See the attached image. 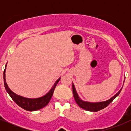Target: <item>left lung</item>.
<instances>
[{
	"instance_id": "8db88e82",
	"label": "left lung",
	"mask_w": 131,
	"mask_h": 131,
	"mask_svg": "<svg viewBox=\"0 0 131 131\" xmlns=\"http://www.w3.org/2000/svg\"><path fill=\"white\" fill-rule=\"evenodd\" d=\"M121 89L119 91V92L117 93L116 94H115L113 97H112V98L109 100H106L105 102H96V103H92V102H84L83 100H82L79 98V96L76 92V89H75L74 85L73 84V95H74V98L75 99V101H76V103L78 105V106L79 107H81V108L87 111H89V112H98V111L101 110L105 108V107L108 105L111 102H113V100L115 99L117 96L119 94V93L121 92Z\"/></svg>"
}]
</instances>
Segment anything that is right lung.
<instances>
[{
	"label": "right lung",
	"mask_w": 131,
	"mask_h": 131,
	"mask_svg": "<svg viewBox=\"0 0 131 131\" xmlns=\"http://www.w3.org/2000/svg\"><path fill=\"white\" fill-rule=\"evenodd\" d=\"M6 66H7V64H6ZM6 66L5 70H4V85H5V88L6 91L7 92V93L10 95V96L11 97V98L13 99V101L15 102L19 106H20L22 108L26 110L27 111L32 112V111H36L46 106V105L49 103L51 98H52V95H53L55 87L57 86V84L59 82L60 78H59V79L54 83V84L53 86H52V88H51V89L49 91V92L45 95L37 99L25 98V97H21V96L15 94V93L13 92L10 89V88H8L5 80Z\"/></svg>",
	"instance_id": "right-lung-1"
}]
</instances>
